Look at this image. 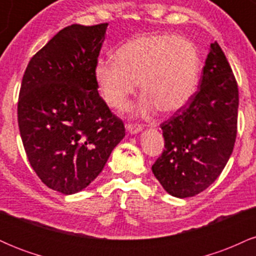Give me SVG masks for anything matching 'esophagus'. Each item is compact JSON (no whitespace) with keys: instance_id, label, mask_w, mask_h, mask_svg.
<instances>
[{"instance_id":"34e87169","label":"esophagus","mask_w":256,"mask_h":256,"mask_svg":"<svg viewBox=\"0 0 256 256\" xmlns=\"http://www.w3.org/2000/svg\"><path fill=\"white\" fill-rule=\"evenodd\" d=\"M140 130H142V128H140V125H138V124H128V125H126V131H128V134H136Z\"/></svg>"}]
</instances>
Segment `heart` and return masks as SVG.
Instances as JSON below:
<instances>
[{
  "instance_id": "1",
  "label": "heart",
  "mask_w": 256,
  "mask_h": 256,
  "mask_svg": "<svg viewBox=\"0 0 256 256\" xmlns=\"http://www.w3.org/2000/svg\"><path fill=\"white\" fill-rule=\"evenodd\" d=\"M116 60L98 58L94 79L110 107L122 110L136 92L143 98L140 113L155 108L174 113L192 98L198 85L200 56L192 42L170 34H149L128 40L116 52Z\"/></svg>"
}]
</instances>
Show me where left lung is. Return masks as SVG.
I'll list each match as a JSON object with an SVG mask.
<instances>
[{
    "mask_svg": "<svg viewBox=\"0 0 256 256\" xmlns=\"http://www.w3.org/2000/svg\"><path fill=\"white\" fill-rule=\"evenodd\" d=\"M238 88L219 44H210L200 89L161 124L165 149L152 166L170 195L184 198L207 189L219 177L237 134Z\"/></svg>",
    "mask_w": 256,
    "mask_h": 256,
    "instance_id": "1",
    "label": "left lung"
}]
</instances>
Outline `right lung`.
Segmentation results:
<instances>
[{"instance_id":"right-lung-1","label":"right lung","mask_w":256,"mask_h":256,"mask_svg":"<svg viewBox=\"0 0 256 256\" xmlns=\"http://www.w3.org/2000/svg\"><path fill=\"white\" fill-rule=\"evenodd\" d=\"M107 26L62 28L22 77L18 122L26 155L40 180L64 195L85 189L125 137L94 79Z\"/></svg>"}]
</instances>
